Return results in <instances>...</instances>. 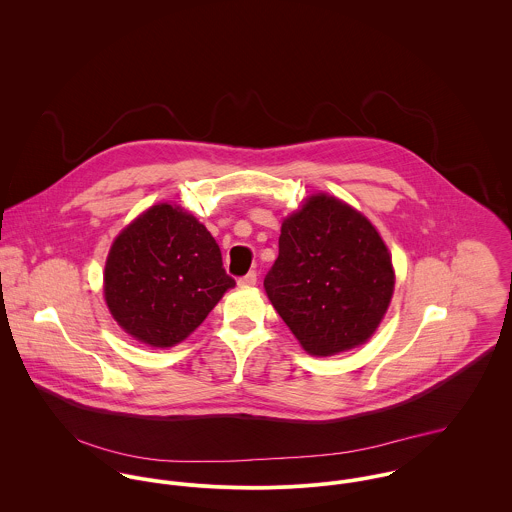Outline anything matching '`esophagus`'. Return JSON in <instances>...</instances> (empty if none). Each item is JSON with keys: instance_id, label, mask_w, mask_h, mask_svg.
<instances>
[{"instance_id": "34e87169", "label": "esophagus", "mask_w": 512, "mask_h": 512, "mask_svg": "<svg viewBox=\"0 0 512 512\" xmlns=\"http://www.w3.org/2000/svg\"><path fill=\"white\" fill-rule=\"evenodd\" d=\"M256 280H258V274L252 270V272H248L246 276H242V278L238 280V284H240V286H244V288H250V286H254V284H256Z\"/></svg>"}]
</instances>
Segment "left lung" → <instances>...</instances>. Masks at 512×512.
I'll return each mask as SVG.
<instances>
[{
  "mask_svg": "<svg viewBox=\"0 0 512 512\" xmlns=\"http://www.w3.org/2000/svg\"><path fill=\"white\" fill-rule=\"evenodd\" d=\"M264 288L301 347L331 357L363 345L384 317L394 270L368 220L329 195L309 197L284 220Z\"/></svg>",
  "mask_w": 512,
  "mask_h": 512,
  "instance_id": "left-lung-1",
  "label": "left lung"
}]
</instances>
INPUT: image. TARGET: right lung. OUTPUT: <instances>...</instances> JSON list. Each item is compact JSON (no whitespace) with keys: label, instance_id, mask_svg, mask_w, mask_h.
Segmentation results:
<instances>
[{"label":"right lung","instance_id":"obj_1","mask_svg":"<svg viewBox=\"0 0 512 512\" xmlns=\"http://www.w3.org/2000/svg\"><path fill=\"white\" fill-rule=\"evenodd\" d=\"M234 284L211 232L167 203L147 209L122 230L104 270L110 313L126 333L151 347L181 343Z\"/></svg>","mask_w":512,"mask_h":512}]
</instances>
